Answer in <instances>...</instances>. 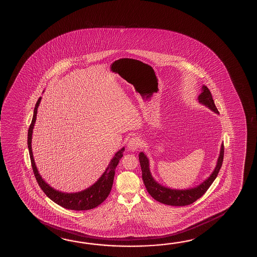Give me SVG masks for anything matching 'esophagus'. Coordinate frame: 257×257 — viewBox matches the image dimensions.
Returning a JSON list of instances; mask_svg holds the SVG:
<instances>
[{
	"label": "esophagus",
	"mask_w": 257,
	"mask_h": 257,
	"mask_svg": "<svg viewBox=\"0 0 257 257\" xmlns=\"http://www.w3.org/2000/svg\"><path fill=\"white\" fill-rule=\"evenodd\" d=\"M141 147V140L139 139V137H134L129 139L128 144H127V147L129 150L131 151H136L138 148Z\"/></svg>",
	"instance_id": "34e87169"
}]
</instances>
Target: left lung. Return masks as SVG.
Returning a JSON list of instances; mask_svg holds the SVG:
<instances>
[{
    "label": "left lung",
    "mask_w": 257,
    "mask_h": 257,
    "mask_svg": "<svg viewBox=\"0 0 257 257\" xmlns=\"http://www.w3.org/2000/svg\"><path fill=\"white\" fill-rule=\"evenodd\" d=\"M199 101L202 104L206 105L210 110H213L216 113H220L212 99L210 89L206 86L202 87V93L199 96ZM224 156V146L221 145L220 157L217 162V166L214 171L210 175V178L204 182L200 184L197 188L186 189V190H176V189H168L161 185L157 183L151 176L149 170V162L147 156L144 153L139 154V161L141 165L142 178L144 184L147 188L148 193L152 196L154 199L166 205L171 206H187L192 204L197 199H199L203 194L209 189L210 185L213 183L215 178H217L220 168L222 166Z\"/></svg>",
    "instance_id": "1"
}]
</instances>
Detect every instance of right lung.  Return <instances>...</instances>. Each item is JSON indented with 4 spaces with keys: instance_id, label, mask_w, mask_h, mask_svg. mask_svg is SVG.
Here are the masks:
<instances>
[{
    "instance_id": "obj_1",
    "label": "right lung",
    "mask_w": 257,
    "mask_h": 257,
    "mask_svg": "<svg viewBox=\"0 0 257 257\" xmlns=\"http://www.w3.org/2000/svg\"><path fill=\"white\" fill-rule=\"evenodd\" d=\"M40 100L41 98L38 99L37 104L35 106L34 115L32 119L31 124L28 129V137H27V145H28L29 155L31 159L32 168H33L37 183L42 189L44 193L46 194L49 199L65 209L73 210H87L94 209L97 206L101 204L110 194V189L113 183L115 168L120 158L122 157V153L124 151V148H121L116 153L115 156L110 160L108 168H106L104 173L102 174L100 179L89 189L77 193H64L53 189L45 182V180H43L41 176L38 173L36 164L34 161L33 152H32V133H33L35 121L37 119V108L40 103Z\"/></svg>"
}]
</instances>
